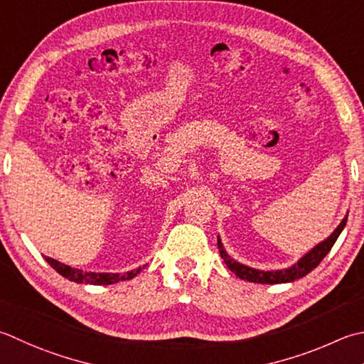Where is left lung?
I'll list each match as a JSON object with an SVG mask.
<instances>
[{
  "mask_svg": "<svg viewBox=\"0 0 364 364\" xmlns=\"http://www.w3.org/2000/svg\"><path fill=\"white\" fill-rule=\"evenodd\" d=\"M346 224H347V216L343 219V223L336 227V230H334L328 238L322 241V243H318L314 249H311V251L306 254L304 257L298 260L294 267H290L287 269H277V272H262V269L249 268L246 265H241L238 262H235L230 255L224 251V246L220 243L219 237H218V247H219L220 257H223L225 262V265L229 267L230 272L237 274L240 279H246L249 282H259V284L294 282L308 273H311L316 267H318V263L323 260L325 255L331 251L333 245L336 243V240L341 235V232L344 230Z\"/></svg>",
  "mask_w": 364,
  "mask_h": 364,
  "instance_id": "obj_1",
  "label": "left lung"
}]
</instances>
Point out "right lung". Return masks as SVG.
Returning a JSON list of instances; mask_svg holds the SVG:
<instances>
[{
  "label": "right lung",
  "instance_id": "obj_1",
  "mask_svg": "<svg viewBox=\"0 0 364 364\" xmlns=\"http://www.w3.org/2000/svg\"><path fill=\"white\" fill-rule=\"evenodd\" d=\"M47 263L53 269H56L63 277H66L69 281H74L78 284H95V286H109V284H115L119 281H126V279H132V277L137 276L141 268L132 269V272H127L124 274H117V273H85L82 269L73 268L69 265H64V263H60L58 260H53L50 257H46ZM145 268V267H144Z\"/></svg>",
  "mask_w": 364,
  "mask_h": 364
}]
</instances>
